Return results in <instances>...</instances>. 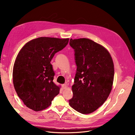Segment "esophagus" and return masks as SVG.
<instances>
[{
    "label": "esophagus",
    "mask_w": 135,
    "mask_h": 135,
    "mask_svg": "<svg viewBox=\"0 0 135 135\" xmlns=\"http://www.w3.org/2000/svg\"><path fill=\"white\" fill-rule=\"evenodd\" d=\"M62 88H63V89H66V88H67V84H62Z\"/></svg>",
    "instance_id": "esophagus-1"
}]
</instances>
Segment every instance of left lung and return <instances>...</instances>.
Wrapping results in <instances>:
<instances>
[{
    "label": "left lung",
    "instance_id": "obj_1",
    "mask_svg": "<svg viewBox=\"0 0 135 135\" xmlns=\"http://www.w3.org/2000/svg\"><path fill=\"white\" fill-rule=\"evenodd\" d=\"M77 71L69 103L82 114L95 111L106 101L114 78V65L107 50L91 39H70Z\"/></svg>",
    "mask_w": 135,
    "mask_h": 135
}]
</instances>
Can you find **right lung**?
<instances>
[{
    "label": "right lung",
    "instance_id": "right-lung-1",
    "mask_svg": "<svg viewBox=\"0 0 135 135\" xmlns=\"http://www.w3.org/2000/svg\"><path fill=\"white\" fill-rule=\"evenodd\" d=\"M69 38L39 37L24 45L19 52L13 71L14 87L27 107L35 111L47 108L59 93L53 81L51 60L68 44Z\"/></svg>",
    "mask_w": 135,
    "mask_h": 135
}]
</instances>
